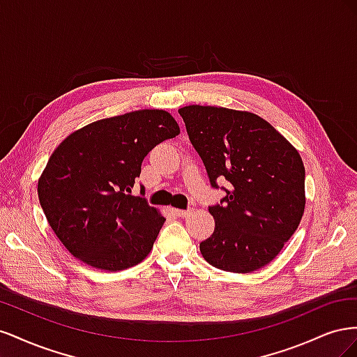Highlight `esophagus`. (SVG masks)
I'll use <instances>...</instances> for the list:
<instances>
[{
	"label": "esophagus",
	"instance_id": "1",
	"mask_svg": "<svg viewBox=\"0 0 357 357\" xmlns=\"http://www.w3.org/2000/svg\"><path fill=\"white\" fill-rule=\"evenodd\" d=\"M172 213H174L177 218H188V215L190 214V210H178V208H176Z\"/></svg>",
	"mask_w": 357,
	"mask_h": 357
}]
</instances>
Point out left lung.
I'll return each mask as SVG.
<instances>
[{"instance_id": "1", "label": "left lung", "mask_w": 357, "mask_h": 357, "mask_svg": "<svg viewBox=\"0 0 357 357\" xmlns=\"http://www.w3.org/2000/svg\"><path fill=\"white\" fill-rule=\"evenodd\" d=\"M211 186L229 183L208 207L215 228L199 250L210 265L252 273L268 265L298 229L305 208V168L298 150L262 117L223 107L178 110Z\"/></svg>"}]
</instances>
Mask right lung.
<instances>
[{
  "instance_id": "obj_1",
  "label": "right lung",
  "mask_w": 357,
  "mask_h": 357,
  "mask_svg": "<svg viewBox=\"0 0 357 357\" xmlns=\"http://www.w3.org/2000/svg\"><path fill=\"white\" fill-rule=\"evenodd\" d=\"M178 134L168 112L137 110L89 123L56 147L38 180V199L74 257L122 271L150 253L165 218L131 189L150 150Z\"/></svg>"
}]
</instances>
